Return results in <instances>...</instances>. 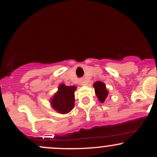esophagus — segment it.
Wrapping results in <instances>:
<instances>
[{"mask_svg":"<svg viewBox=\"0 0 157 157\" xmlns=\"http://www.w3.org/2000/svg\"><path fill=\"white\" fill-rule=\"evenodd\" d=\"M80 83L81 86H86V81H85L84 80H81L80 81Z\"/></svg>","mask_w":157,"mask_h":157,"instance_id":"obj_1","label":"esophagus"}]
</instances>
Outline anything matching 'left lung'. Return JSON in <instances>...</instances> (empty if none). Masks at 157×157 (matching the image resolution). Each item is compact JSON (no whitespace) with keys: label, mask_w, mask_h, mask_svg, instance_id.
<instances>
[{"label":"left lung","mask_w":157,"mask_h":157,"mask_svg":"<svg viewBox=\"0 0 157 157\" xmlns=\"http://www.w3.org/2000/svg\"><path fill=\"white\" fill-rule=\"evenodd\" d=\"M93 86L94 88L95 94L99 101L101 103H103L108 98V95H109V91L106 89L105 84L101 81H97L93 84Z\"/></svg>","instance_id":"obj_1"}]
</instances>
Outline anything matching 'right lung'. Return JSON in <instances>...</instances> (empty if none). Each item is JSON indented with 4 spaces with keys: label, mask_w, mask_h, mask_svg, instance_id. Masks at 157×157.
<instances>
[{
    "label": "right lung",
    "mask_w": 157,
    "mask_h": 157,
    "mask_svg": "<svg viewBox=\"0 0 157 157\" xmlns=\"http://www.w3.org/2000/svg\"><path fill=\"white\" fill-rule=\"evenodd\" d=\"M75 86H67L63 83L59 85L58 90L50 99L52 108L57 112L65 114L69 113L75 105Z\"/></svg>",
    "instance_id": "1"
}]
</instances>
